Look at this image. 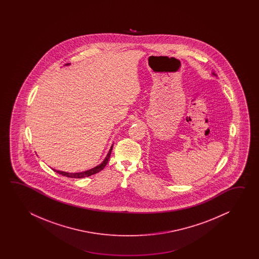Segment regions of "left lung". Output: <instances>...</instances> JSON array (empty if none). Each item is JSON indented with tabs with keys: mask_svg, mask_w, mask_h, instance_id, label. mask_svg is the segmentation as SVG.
Instances as JSON below:
<instances>
[{
	"mask_svg": "<svg viewBox=\"0 0 259 259\" xmlns=\"http://www.w3.org/2000/svg\"><path fill=\"white\" fill-rule=\"evenodd\" d=\"M212 74H213V75H214V76H215V77H217V75H215V73H212Z\"/></svg>",
	"mask_w": 259,
	"mask_h": 259,
	"instance_id": "1",
	"label": "left lung"
}]
</instances>
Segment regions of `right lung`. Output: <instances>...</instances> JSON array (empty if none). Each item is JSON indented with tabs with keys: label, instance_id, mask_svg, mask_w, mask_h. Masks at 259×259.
I'll return each mask as SVG.
<instances>
[{
	"label": "right lung",
	"instance_id": "add662e5",
	"mask_svg": "<svg viewBox=\"0 0 259 259\" xmlns=\"http://www.w3.org/2000/svg\"><path fill=\"white\" fill-rule=\"evenodd\" d=\"M68 65H69V64H66V66H68ZM112 149H113V144H112L110 150H109V152H108L107 155L105 156V158L104 159V161H103L100 165H96V166H94V168H91V169H89V170L82 171V172H77V173H69V172H65V171L55 170V168H53V169H54L55 172L59 173L60 175L68 177V178H74V179H81V178H85V177L92 176V175L96 174V173H98L100 171L104 169V167H105L106 164L108 163V160L110 158Z\"/></svg>",
	"mask_w": 259,
	"mask_h": 259
}]
</instances>
